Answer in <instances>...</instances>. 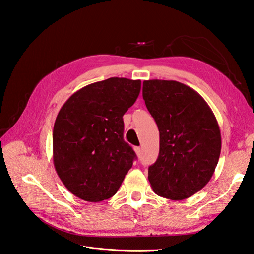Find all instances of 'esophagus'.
Wrapping results in <instances>:
<instances>
[{
    "instance_id": "1",
    "label": "esophagus",
    "mask_w": 254,
    "mask_h": 254,
    "mask_svg": "<svg viewBox=\"0 0 254 254\" xmlns=\"http://www.w3.org/2000/svg\"><path fill=\"white\" fill-rule=\"evenodd\" d=\"M134 150H135L136 154L138 155V157H139V155H141V148L140 147H135Z\"/></svg>"
}]
</instances>
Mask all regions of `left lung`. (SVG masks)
I'll return each mask as SVG.
<instances>
[{"instance_id":"1","label":"left lung","mask_w":254,"mask_h":254,"mask_svg":"<svg viewBox=\"0 0 254 254\" xmlns=\"http://www.w3.org/2000/svg\"><path fill=\"white\" fill-rule=\"evenodd\" d=\"M142 97L160 132V152L148 168L153 191L181 200L208 184L218 164L221 133L196 91L175 80H145Z\"/></svg>"}]
</instances>
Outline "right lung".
Wrapping results in <instances>:
<instances>
[{"mask_svg":"<svg viewBox=\"0 0 254 254\" xmlns=\"http://www.w3.org/2000/svg\"><path fill=\"white\" fill-rule=\"evenodd\" d=\"M140 80L112 77L78 90L54 126V164L75 196L102 201L117 193L136 154L123 139L122 117L137 99Z\"/></svg>","mask_w":254,"mask_h":254,"instance_id":"1","label":"right lung"}]
</instances>
